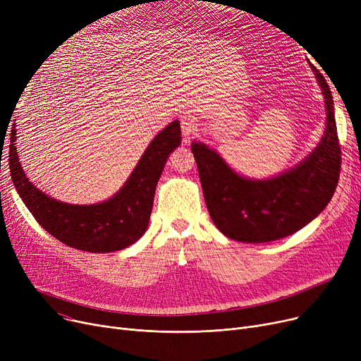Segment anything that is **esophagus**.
<instances>
[{
	"instance_id": "1",
	"label": "esophagus",
	"mask_w": 361,
	"mask_h": 361,
	"mask_svg": "<svg viewBox=\"0 0 361 361\" xmlns=\"http://www.w3.org/2000/svg\"><path fill=\"white\" fill-rule=\"evenodd\" d=\"M197 131V120L187 114V116L181 117V133H183V140L184 143H190L192 136Z\"/></svg>"
}]
</instances>
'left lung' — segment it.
Instances as JSON below:
<instances>
[{"label":"left lung","mask_w":361,"mask_h":361,"mask_svg":"<svg viewBox=\"0 0 361 361\" xmlns=\"http://www.w3.org/2000/svg\"><path fill=\"white\" fill-rule=\"evenodd\" d=\"M326 104L325 136L313 154L275 178H243L203 143H192L207 211L218 230L244 243H268L291 235L331 202L341 171L331 89L313 67Z\"/></svg>","instance_id":"obj_1"}]
</instances>
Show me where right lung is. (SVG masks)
Listing matches in <instances>:
<instances>
[{
  "label": "right lung",
  "instance_id": "1",
  "mask_svg": "<svg viewBox=\"0 0 361 361\" xmlns=\"http://www.w3.org/2000/svg\"><path fill=\"white\" fill-rule=\"evenodd\" d=\"M10 174L17 193L42 228L73 249L89 253L123 250L146 231L155 188L168 155L181 143L180 123L173 121L150 142L121 190L98 204H68L42 193L27 180L10 135Z\"/></svg>",
  "mask_w": 361,
  "mask_h": 361
}]
</instances>
